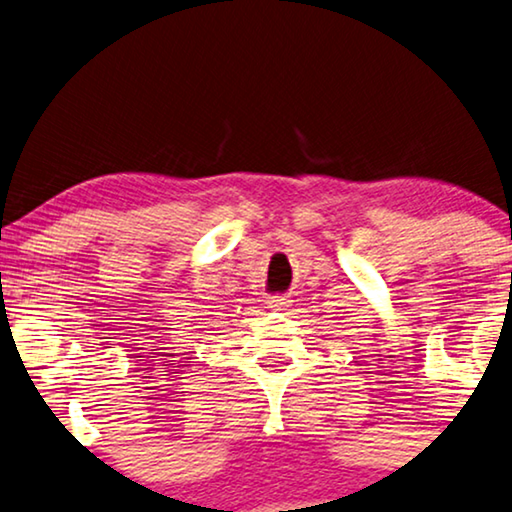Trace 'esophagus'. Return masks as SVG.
Wrapping results in <instances>:
<instances>
[{
  "instance_id": "1",
  "label": "esophagus",
  "mask_w": 512,
  "mask_h": 512,
  "mask_svg": "<svg viewBox=\"0 0 512 512\" xmlns=\"http://www.w3.org/2000/svg\"><path fill=\"white\" fill-rule=\"evenodd\" d=\"M289 298L287 296H271L268 298V305H271V309H284V307H289Z\"/></svg>"
}]
</instances>
